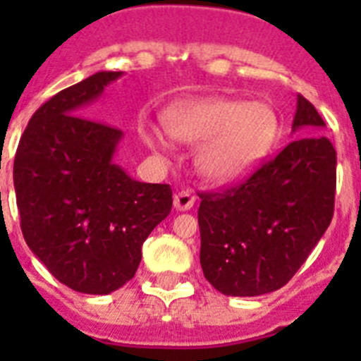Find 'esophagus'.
<instances>
[{
    "instance_id": "obj_1",
    "label": "esophagus",
    "mask_w": 361,
    "mask_h": 361,
    "mask_svg": "<svg viewBox=\"0 0 361 361\" xmlns=\"http://www.w3.org/2000/svg\"><path fill=\"white\" fill-rule=\"evenodd\" d=\"M193 204H195V195H193V191L180 190L175 193L173 206L177 212H188V209L193 208Z\"/></svg>"
}]
</instances>
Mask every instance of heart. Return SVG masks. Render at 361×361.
Instances as JSON below:
<instances>
[{"label":"heart","instance_id":"heart-1","mask_svg":"<svg viewBox=\"0 0 361 361\" xmlns=\"http://www.w3.org/2000/svg\"><path fill=\"white\" fill-rule=\"evenodd\" d=\"M166 130L197 149V168L213 183H233L245 175L269 149L276 116L266 103L222 97L178 101L166 111ZM142 139L155 149L168 148L159 130H145Z\"/></svg>","mask_w":361,"mask_h":361}]
</instances>
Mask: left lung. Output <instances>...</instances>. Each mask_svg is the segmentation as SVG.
I'll return each instance as SVG.
<instances>
[{"mask_svg": "<svg viewBox=\"0 0 361 361\" xmlns=\"http://www.w3.org/2000/svg\"><path fill=\"white\" fill-rule=\"evenodd\" d=\"M317 108L298 95L293 133L324 128ZM336 149L324 135L300 137L238 186L199 193L200 266L228 296L273 293L293 279L329 228Z\"/></svg>", "mask_w": 361, "mask_h": 361, "instance_id": "1", "label": "left lung"}]
</instances>
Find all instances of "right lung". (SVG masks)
I'll return each instance as SVG.
<instances>
[{"label": "right lung", "mask_w": 361, "mask_h": 361, "mask_svg": "<svg viewBox=\"0 0 361 361\" xmlns=\"http://www.w3.org/2000/svg\"><path fill=\"white\" fill-rule=\"evenodd\" d=\"M123 72H97L32 116L14 159L16 202L32 253L70 289L108 295L133 279L142 242L171 212L170 184L114 162L123 132L85 106Z\"/></svg>", "instance_id": "add662e5"}]
</instances>
